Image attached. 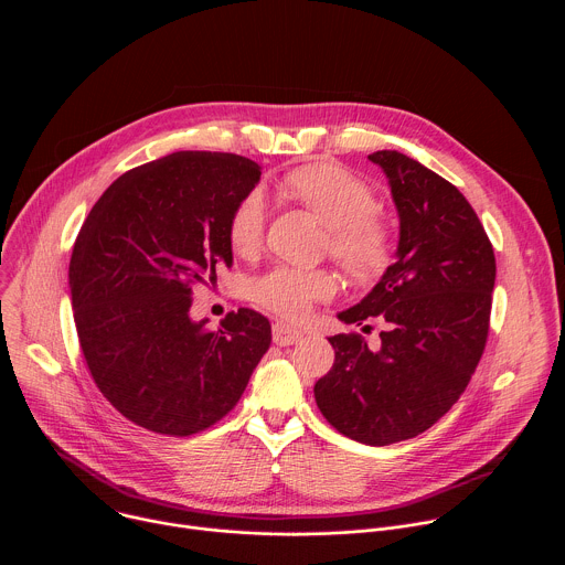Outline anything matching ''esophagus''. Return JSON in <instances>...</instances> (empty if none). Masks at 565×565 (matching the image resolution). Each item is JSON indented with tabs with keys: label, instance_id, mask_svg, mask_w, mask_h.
I'll return each mask as SVG.
<instances>
[{
	"label": "esophagus",
	"instance_id": "1",
	"mask_svg": "<svg viewBox=\"0 0 565 565\" xmlns=\"http://www.w3.org/2000/svg\"><path fill=\"white\" fill-rule=\"evenodd\" d=\"M303 335L299 331H295L292 327L284 324V321H275L273 324V340L277 347H290V344H297Z\"/></svg>",
	"mask_w": 565,
	"mask_h": 565
}]
</instances>
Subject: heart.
Instances as JSON below:
<instances>
[{
  "label": "heart",
  "instance_id": "heart-1",
  "mask_svg": "<svg viewBox=\"0 0 565 565\" xmlns=\"http://www.w3.org/2000/svg\"><path fill=\"white\" fill-rule=\"evenodd\" d=\"M288 192L327 225L329 255L353 277L380 273L391 255V232L377 214V199L369 183L331 163H315L286 177ZM268 201L262 188L241 196L227 221V241L236 255L253 257L262 248ZM335 292L327 270L275 266L255 281L257 303L286 319H301L315 301Z\"/></svg>",
  "mask_w": 565,
  "mask_h": 565
}]
</instances>
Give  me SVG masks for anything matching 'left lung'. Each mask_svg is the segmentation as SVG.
Here are the masks:
<instances>
[{"instance_id": "obj_1", "label": "left lung", "mask_w": 565, "mask_h": 565, "mask_svg": "<svg viewBox=\"0 0 565 565\" xmlns=\"http://www.w3.org/2000/svg\"><path fill=\"white\" fill-rule=\"evenodd\" d=\"M399 216L395 262L375 288L338 317L362 324L380 317L386 331L371 351L362 335L329 338L331 371L315 402L344 436L384 447L436 425L467 388L486 351L494 248L473 207L449 181L399 151H375Z\"/></svg>"}]
</instances>
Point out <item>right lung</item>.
<instances>
[{
  "label": "right lung",
  "mask_w": 565,
  "mask_h": 565,
  "mask_svg": "<svg viewBox=\"0 0 565 565\" xmlns=\"http://www.w3.org/2000/svg\"><path fill=\"white\" fill-rule=\"evenodd\" d=\"M259 179L246 156L174 151L114 181L79 230L68 266L79 349L134 425L179 438L212 427L268 351L257 310L227 312L216 331L190 317L194 286L232 266L227 221Z\"/></svg>",
  "instance_id": "obj_1"
}]
</instances>
